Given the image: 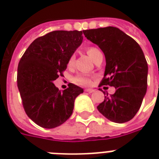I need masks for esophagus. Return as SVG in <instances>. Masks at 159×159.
I'll return each mask as SVG.
<instances>
[{
    "label": "esophagus",
    "mask_w": 159,
    "mask_h": 159,
    "mask_svg": "<svg viewBox=\"0 0 159 159\" xmlns=\"http://www.w3.org/2000/svg\"><path fill=\"white\" fill-rule=\"evenodd\" d=\"M85 92H89V93H92V92H95V90L92 89V88H88V89H85Z\"/></svg>",
    "instance_id": "34e87169"
}]
</instances>
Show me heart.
Returning <instances> with one entry per match:
<instances>
[{"mask_svg": "<svg viewBox=\"0 0 159 159\" xmlns=\"http://www.w3.org/2000/svg\"><path fill=\"white\" fill-rule=\"evenodd\" d=\"M87 53L92 60H94L97 55L101 53V51L97 48H96V47H89V48H87ZM73 61H74V55H72V56L70 57L69 60H68V65L71 66L73 63ZM73 82L76 84L80 85V86H90L91 83H92V78L89 76H87V75L79 74L77 75L73 78Z\"/></svg>", "mask_w": 159, "mask_h": 159, "instance_id": "heart-1", "label": "heart"}]
</instances>
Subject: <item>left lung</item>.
Instances as JSON below:
<instances>
[{"label": "left lung", "instance_id": "8db88e82", "mask_svg": "<svg viewBox=\"0 0 159 159\" xmlns=\"http://www.w3.org/2000/svg\"><path fill=\"white\" fill-rule=\"evenodd\" d=\"M83 34L99 46L106 57L101 84L116 87V92L110 97L106 94L97 110L115 123L130 120L140 108L147 91L148 63L143 50L134 39L116 27L87 30Z\"/></svg>", "mask_w": 159, "mask_h": 159}]
</instances>
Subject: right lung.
Returning a JSON list of instances; mask_svg holds the SVG:
<instances>
[{"mask_svg": "<svg viewBox=\"0 0 159 159\" xmlns=\"http://www.w3.org/2000/svg\"><path fill=\"white\" fill-rule=\"evenodd\" d=\"M82 31L56 30L32 42L20 60L17 86L26 115L38 125L53 129L72 116L76 97L83 89L74 84L62 92L53 81L67 68L82 42Z\"/></svg>", "mask_w": 159, "mask_h": 159, "instance_id": "right-lung-1", "label": "right lung"}]
</instances>
